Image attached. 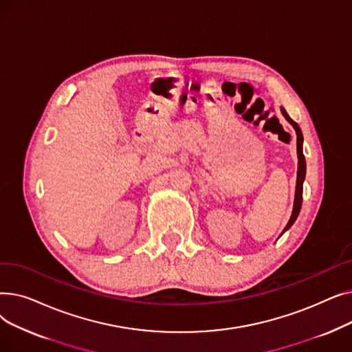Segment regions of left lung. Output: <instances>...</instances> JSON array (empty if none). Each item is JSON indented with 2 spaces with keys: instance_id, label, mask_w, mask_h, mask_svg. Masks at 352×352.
Wrapping results in <instances>:
<instances>
[{
  "instance_id": "obj_1",
  "label": "left lung",
  "mask_w": 352,
  "mask_h": 352,
  "mask_svg": "<svg viewBox=\"0 0 352 352\" xmlns=\"http://www.w3.org/2000/svg\"><path fill=\"white\" fill-rule=\"evenodd\" d=\"M281 113L285 117V120L294 126L295 133H297V154H298V171H297V187H295V199H294V208H292V214L291 218L288 221L287 227L284 228L283 232H285L297 219L300 210H301V204H302V182L305 179V158H304V153H302V133L301 128L298 126V124L295 122L294 120H291V117L287 114V111L284 108H281Z\"/></svg>"
}]
</instances>
